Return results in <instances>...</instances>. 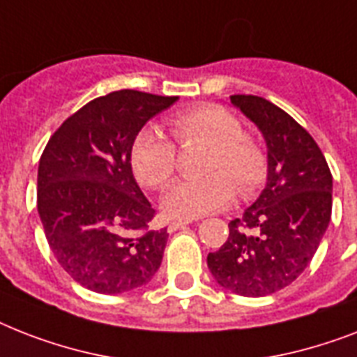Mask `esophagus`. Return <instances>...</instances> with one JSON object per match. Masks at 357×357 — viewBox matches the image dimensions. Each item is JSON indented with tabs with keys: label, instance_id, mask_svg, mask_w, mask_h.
Returning a JSON list of instances; mask_svg holds the SVG:
<instances>
[{
	"label": "esophagus",
	"instance_id": "1",
	"mask_svg": "<svg viewBox=\"0 0 357 357\" xmlns=\"http://www.w3.org/2000/svg\"><path fill=\"white\" fill-rule=\"evenodd\" d=\"M187 220H172V222L168 224V231H176V229L183 228V226H187Z\"/></svg>",
	"mask_w": 357,
	"mask_h": 357
}]
</instances>
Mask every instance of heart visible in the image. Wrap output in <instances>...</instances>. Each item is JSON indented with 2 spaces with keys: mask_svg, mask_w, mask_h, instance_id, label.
<instances>
[{
  "mask_svg": "<svg viewBox=\"0 0 357 357\" xmlns=\"http://www.w3.org/2000/svg\"><path fill=\"white\" fill-rule=\"evenodd\" d=\"M170 129L178 144L209 146L202 179L178 181L165 192L161 207L172 218H198L228 207L235 192L248 198L266 178L265 148L228 109L204 103L170 116ZM131 167L148 189H162L178 168V148L155 128L142 129L131 146Z\"/></svg>",
  "mask_w": 357,
  "mask_h": 357,
  "instance_id": "1",
  "label": "heart"
}]
</instances>
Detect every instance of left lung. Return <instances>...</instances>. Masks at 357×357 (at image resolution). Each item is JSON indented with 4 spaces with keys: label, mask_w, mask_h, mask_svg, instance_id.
<instances>
[{
    "label": "left lung",
    "mask_w": 357,
    "mask_h": 357,
    "mask_svg": "<svg viewBox=\"0 0 357 357\" xmlns=\"http://www.w3.org/2000/svg\"><path fill=\"white\" fill-rule=\"evenodd\" d=\"M231 103L265 137L268 178L243 218L228 224V241L207 255V266L222 287L266 296L313 259L332 217V172L315 139L283 109L252 94H235Z\"/></svg>",
    "instance_id": "1"
}]
</instances>
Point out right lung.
<instances>
[{
    "mask_svg": "<svg viewBox=\"0 0 357 357\" xmlns=\"http://www.w3.org/2000/svg\"><path fill=\"white\" fill-rule=\"evenodd\" d=\"M176 100L131 89L100 96L64 120L42 151L36 207L47 244L94 293L133 291L161 265L167 228L150 229L155 209L133 178L131 146Z\"/></svg>",
    "mask_w": 357,
    "mask_h": 357,
    "instance_id": "right-lung-1",
    "label": "right lung"
}]
</instances>
